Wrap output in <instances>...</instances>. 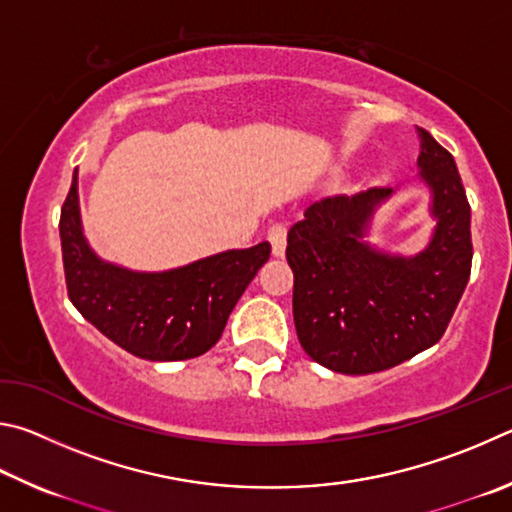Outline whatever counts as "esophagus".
Wrapping results in <instances>:
<instances>
[{"label": "esophagus", "mask_w": 512, "mask_h": 512, "mask_svg": "<svg viewBox=\"0 0 512 512\" xmlns=\"http://www.w3.org/2000/svg\"><path fill=\"white\" fill-rule=\"evenodd\" d=\"M267 240H270L272 245V254L281 258L285 254V245H288V224L283 222L272 224L270 231H267Z\"/></svg>", "instance_id": "obj_1"}]
</instances>
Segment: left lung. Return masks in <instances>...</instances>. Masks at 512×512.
<instances>
[{"instance_id": "1", "label": "left lung", "mask_w": 512, "mask_h": 512, "mask_svg": "<svg viewBox=\"0 0 512 512\" xmlns=\"http://www.w3.org/2000/svg\"><path fill=\"white\" fill-rule=\"evenodd\" d=\"M418 137L420 179L436 220L423 251L389 254L364 240L393 188L326 197L288 231L299 342L335 373L387 371L434 346L470 281V204L461 175L432 134L418 130Z\"/></svg>"}]
</instances>
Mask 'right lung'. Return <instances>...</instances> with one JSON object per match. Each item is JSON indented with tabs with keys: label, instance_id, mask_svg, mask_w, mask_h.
<instances>
[{
	"label": "right lung",
	"instance_id": "right-lung-1",
	"mask_svg": "<svg viewBox=\"0 0 512 512\" xmlns=\"http://www.w3.org/2000/svg\"><path fill=\"white\" fill-rule=\"evenodd\" d=\"M60 242L76 310L123 351L150 362L191 360L209 351L272 251L270 242H258L164 272L107 263L83 233L78 168L60 211Z\"/></svg>",
	"mask_w": 512,
	"mask_h": 512
}]
</instances>
